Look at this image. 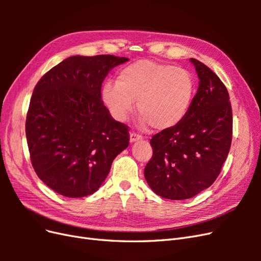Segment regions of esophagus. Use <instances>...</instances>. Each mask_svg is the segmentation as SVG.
<instances>
[{
  "label": "esophagus",
  "instance_id": "esophagus-1",
  "mask_svg": "<svg viewBox=\"0 0 261 261\" xmlns=\"http://www.w3.org/2000/svg\"><path fill=\"white\" fill-rule=\"evenodd\" d=\"M143 139V136L141 135H139V134H137V133H130V138H129V140H130V143H134V141H137V140H141Z\"/></svg>",
  "mask_w": 261,
  "mask_h": 261
}]
</instances>
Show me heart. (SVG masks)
I'll list each match as a JSON object with an SVG mask.
<instances>
[{"label":"heart","instance_id":"heart-1","mask_svg":"<svg viewBox=\"0 0 261 261\" xmlns=\"http://www.w3.org/2000/svg\"><path fill=\"white\" fill-rule=\"evenodd\" d=\"M196 94V83L188 70L140 60L124 67L116 83L108 82L102 98L117 121H125L138 101L144 121L155 129H171L184 121Z\"/></svg>","mask_w":261,"mask_h":261}]
</instances>
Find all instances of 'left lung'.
<instances>
[{
  "label": "left lung",
  "mask_w": 261,
  "mask_h": 261,
  "mask_svg": "<svg viewBox=\"0 0 261 261\" xmlns=\"http://www.w3.org/2000/svg\"><path fill=\"white\" fill-rule=\"evenodd\" d=\"M199 87L184 121L150 139L153 153L145 168L152 191L183 200L208 188L219 176L230 151L233 116L224 84L203 63L191 59Z\"/></svg>",
  "instance_id": "obj_1"
}]
</instances>
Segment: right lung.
I'll use <instances>...</instances> for the list:
<instances>
[{
  "label": "right lung",
  "instance_id": "obj_1",
  "mask_svg": "<svg viewBox=\"0 0 261 261\" xmlns=\"http://www.w3.org/2000/svg\"><path fill=\"white\" fill-rule=\"evenodd\" d=\"M127 58L70 57L35 87L26 117L30 160L54 192L81 198L97 192L115 156L129 145V127L101 99L109 70Z\"/></svg>",
  "mask_w": 261,
  "mask_h": 261
}]
</instances>
